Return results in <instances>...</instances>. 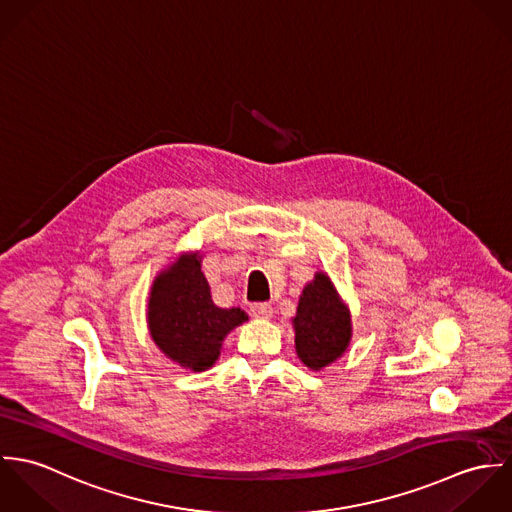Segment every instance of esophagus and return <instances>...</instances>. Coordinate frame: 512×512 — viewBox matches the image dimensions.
Segmentation results:
<instances>
[{"label":"esophagus","instance_id":"obj_1","mask_svg":"<svg viewBox=\"0 0 512 512\" xmlns=\"http://www.w3.org/2000/svg\"><path fill=\"white\" fill-rule=\"evenodd\" d=\"M250 311L256 319H270L274 315V307L270 303H254Z\"/></svg>","mask_w":512,"mask_h":512}]
</instances>
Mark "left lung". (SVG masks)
Masks as SVG:
<instances>
[{
	"mask_svg": "<svg viewBox=\"0 0 512 512\" xmlns=\"http://www.w3.org/2000/svg\"><path fill=\"white\" fill-rule=\"evenodd\" d=\"M292 325L295 353L309 370H323L347 353L353 337L351 309L327 272H315L305 284Z\"/></svg>",
	"mask_w": 512,
	"mask_h": 512,
	"instance_id": "left-lung-1",
	"label": "left lung"
}]
</instances>
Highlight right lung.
Listing matches in <instances>:
<instances>
[{
    "instance_id": "1",
    "label": "right lung",
    "mask_w": 512,
    "mask_h": 512,
    "mask_svg": "<svg viewBox=\"0 0 512 512\" xmlns=\"http://www.w3.org/2000/svg\"><path fill=\"white\" fill-rule=\"evenodd\" d=\"M203 254L183 252L163 268L149 290L147 329L175 365L203 372L217 363L226 335L248 321L240 307H219L201 270Z\"/></svg>"
}]
</instances>
